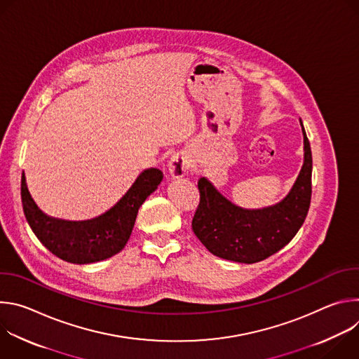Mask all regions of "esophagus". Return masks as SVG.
<instances>
[{
    "instance_id": "obj_1",
    "label": "esophagus",
    "mask_w": 359,
    "mask_h": 359,
    "mask_svg": "<svg viewBox=\"0 0 359 359\" xmlns=\"http://www.w3.org/2000/svg\"><path fill=\"white\" fill-rule=\"evenodd\" d=\"M187 169H189L187 159L183 155H179V153L177 155H173L168 162V172L175 179L183 177L186 175Z\"/></svg>"
}]
</instances>
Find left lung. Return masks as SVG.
<instances>
[{"mask_svg":"<svg viewBox=\"0 0 359 359\" xmlns=\"http://www.w3.org/2000/svg\"><path fill=\"white\" fill-rule=\"evenodd\" d=\"M304 136V165L290 193L274 206L243 209L226 198L206 177L197 183L200 203L191 229L196 237L220 259L252 264L287 245L302 226L311 201L313 156Z\"/></svg>","mask_w":359,"mask_h":359,"instance_id":"obj_1","label":"left lung"}]
</instances>
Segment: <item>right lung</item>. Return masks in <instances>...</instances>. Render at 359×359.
Returning <instances> with one entry per match:
<instances>
[{
	"mask_svg": "<svg viewBox=\"0 0 359 359\" xmlns=\"http://www.w3.org/2000/svg\"><path fill=\"white\" fill-rule=\"evenodd\" d=\"M162 179L159 169H146L107 213L92 220L68 222L49 217L36 206L22 173V208L34 234L50 252L72 264H90L112 257L126 245L139 208Z\"/></svg>",
	"mask_w": 359,
	"mask_h": 359,
	"instance_id": "obj_1",
	"label": "right lung"
}]
</instances>
